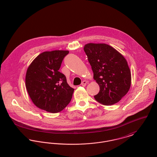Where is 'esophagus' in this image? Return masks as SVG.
Returning <instances> with one entry per match:
<instances>
[{
	"mask_svg": "<svg viewBox=\"0 0 157 157\" xmlns=\"http://www.w3.org/2000/svg\"><path fill=\"white\" fill-rule=\"evenodd\" d=\"M87 83V82L86 81H83L82 82V83H81V86H83V87H85V86H86Z\"/></svg>",
	"mask_w": 157,
	"mask_h": 157,
	"instance_id": "1",
	"label": "esophagus"
}]
</instances>
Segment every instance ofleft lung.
Segmentation results:
<instances>
[{
    "label": "left lung",
    "instance_id": "left-lung-1",
    "mask_svg": "<svg viewBox=\"0 0 157 157\" xmlns=\"http://www.w3.org/2000/svg\"><path fill=\"white\" fill-rule=\"evenodd\" d=\"M84 50L92 66L94 79L99 86L94 99L105 105L117 103L131 85V72L125 58L106 44L89 43Z\"/></svg>",
    "mask_w": 157,
    "mask_h": 157
}]
</instances>
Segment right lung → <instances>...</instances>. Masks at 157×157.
Masks as SVG:
<instances>
[{
	"label": "right lung",
	"mask_w": 157,
	"mask_h": 157,
	"mask_svg": "<svg viewBox=\"0 0 157 157\" xmlns=\"http://www.w3.org/2000/svg\"><path fill=\"white\" fill-rule=\"evenodd\" d=\"M68 50L44 52L27 68L25 86L34 104L50 113L62 111L70 102L74 89L67 84L65 76L59 71Z\"/></svg>",
	"instance_id": "right-lung-1"
}]
</instances>
